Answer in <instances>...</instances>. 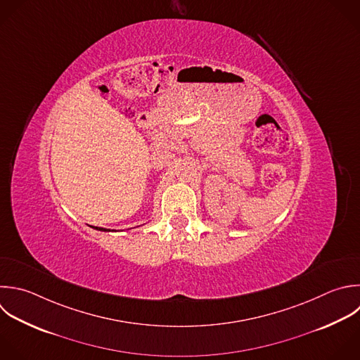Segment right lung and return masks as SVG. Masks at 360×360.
Here are the masks:
<instances>
[{"label": "right lung", "mask_w": 360, "mask_h": 360, "mask_svg": "<svg viewBox=\"0 0 360 360\" xmlns=\"http://www.w3.org/2000/svg\"><path fill=\"white\" fill-rule=\"evenodd\" d=\"M94 229H97V231H103V232H110V229H107V228H100V226H96Z\"/></svg>", "instance_id": "obj_1"}]
</instances>
